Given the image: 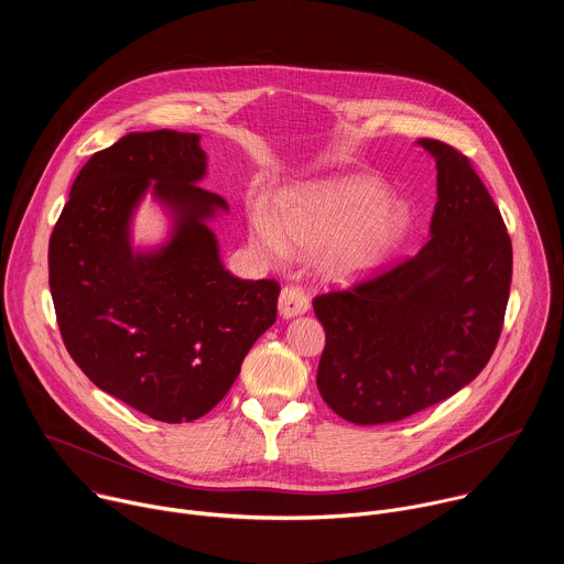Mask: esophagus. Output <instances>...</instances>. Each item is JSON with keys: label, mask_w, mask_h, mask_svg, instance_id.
Returning <instances> with one entry per match:
<instances>
[{"label": "esophagus", "mask_w": 564, "mask_h": 564, "mask_svg": "<svg viewBox=\"0 0 564 564\" xmlns=\"http://www.w3.org/2000/svg\"><path fill=\"white\" fill-rule=\"evenodd\" d=\"M307 307H310V303H307V296H305V292L301 288L283 285V290L279 294V312H281L283 318L303 314Z\"/></svg>", "instance_id": "1"}]
</instances>
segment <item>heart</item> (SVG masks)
<instances>
[{
	"mask_svg": "<svg viewBox=\"0 0 564 564\" xmlns=\"http://www.w3.org/2000/svg\"><path fill=\"white\" fill-rule=\"evenodd\" d=\"M383 200L386 192L370 178L307 189L281 203L276 225L254 214L252 243L270 259L283 257L285 248L314 254L328 245L324 268L339 279L355 276L372 268L406 227V207Z\"/></svg>",
	"mask_w": 564,
	"mask_h": 564,
	"instance_id": "obj_1",
	"label": "heart"
}]
</instances>
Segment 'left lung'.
Returning a JSON list of instances; mask_svg holds the SVG:
<instances>
[{"label":"left lung","instance_id":"obj_1","mask_svg":"<svg viewBox=\"0 0 564 564\" xmlns=\"http://www.w3.org/2000/svg\"><path fill=\"white\" fill-rule=\"evenodd\" d=\"M420 142L437 163L429 243L312 301L326 330L316 388L352 424L406 420L455 394L489 364L505 326L513 250L502 214L468 155Z\"/></svg>","mask_w":564,"mask_h":564}]
</instances>
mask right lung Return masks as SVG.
<instances>
[{"mask_svg": "<svg viewBox=\"0 0 564 564\" xmlns=\"http://www.w3.org/2000/svg\"><path fill=\"white\" fill-rule=\"evenodd\" d=\"M200 135L129 133L79 170L48 240V285L62 341L98 388L151 420L181 424L227 394L254 341L276 321L274 279L231 276L203 223L227 209L196 185ZM155 180L180 216L173 243L133 256L128 216Z\"/></svg>", "mask_w": 564, "mask_h": 564, "instance_id": "obj_1", "label": "right lung"}]
</instances>
